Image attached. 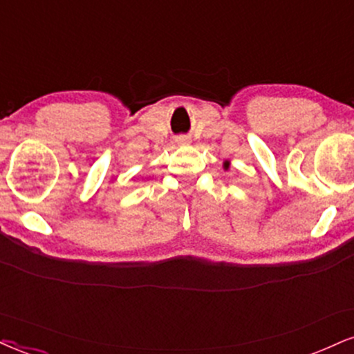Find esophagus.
Here are the masks:
<instances>
[{"label":"esophagus","instance_id":"esophagus-1","mask_svg":"<svg viewBox=\"0 0 354 354\" xmlns=\"http://www.w3.org/2000/svg\"><path fill=\"white\" fill-rule=\"evenodd\" d=\"M176 142L180 143V145H188L189 143V138H188V136H178Z\"/></svg>","mask_w":354,"mask_h":354}]
</instances>
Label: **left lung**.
Here are the masks:
<instances>
[{
  "instance_id": "obj_1",
  "label": "left lung",
  "mask_w": 354,
  "mask_h": 354,
  "mask_svg": "<svg viewBox=\"0 0 354 354\" xmlns=\"http://www.w3.org/2000/svg\"><path fill=\"white\" fill-rule=\"evenodd\" d=\"M229 166H231V163H229V161H224V169H229Z\"/></svg>"
}]
</instances>
